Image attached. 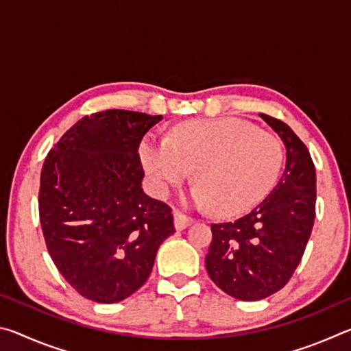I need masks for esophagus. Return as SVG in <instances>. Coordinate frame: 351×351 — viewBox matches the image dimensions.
Wrapping results in <instances>:
<instances>
[{"label":"esophagus","instance_id":"obj_1","mask_svg":"<svg viewBox=\"0 0 351 351\" xmlns=\"http://www.w3.org/2000/svg\"><path fill=\"white\" fill-rule=\"evenodd\" d=\"M173 219H175V228H176L178 230L186 229V228H189L190 224L193 223V218L184 215V213L180 212V210H175V212H173Z\"/></svg>","mask_w":351,"mask_h":351}]
</instances>
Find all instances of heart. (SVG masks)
Listing matches in <instances>:
<instances>
[{"instance_id":"obj_1","label":"heart","mask_w":351,"mask_h":351,"mask_svg":"<svg viewBox=\"0 0 351 351\" xmlns=\"http://www.w3.org/2000/svg\"><path fill=\"white\" fill-rule=\"evenodd\" d=\"M141 159L158 197H167L195 170L198 187L190 195L192 203L232 217L271 192L285 153L276 134L243 119L219 117L181 123L170 139L147 138Z\"/></svg>"}]
</instances>
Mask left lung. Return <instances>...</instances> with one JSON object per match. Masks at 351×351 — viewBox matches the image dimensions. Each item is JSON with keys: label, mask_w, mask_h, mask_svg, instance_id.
I'll return each instance as SVG.
<instances>
[{"label": "left lung", "mask_w": 351, "mask_h": 351, "mask_svg": "<svg viewBox=\"0 0 351 351\" xmlns=\"http://www.w3.org/2000/svg\"><path fill=\"white\" fill-rule=\"evenodd\" d=\"M287 147L277 186L247 215L213 223L206 269L219 289L239 300L280 291L299 266L316 218V169L306 145L280 119L260 112Z\"/></svg>", "instance_id": "left-lung-1"}]
</instances>
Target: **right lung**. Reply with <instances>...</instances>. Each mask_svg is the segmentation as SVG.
<instances>
[{"mask_svg":"<svg viewBox=\"0 0 351 351\" xmlns=\"http://www.w3.org/2000/svg\"><path fill=\"white\" fill-rule=\"evenodd\" d=\"M162 116L106 110L85 116L47 153L38 212L47 252L71 287L114 304L147 282L175 232L162 201L142 190L138 148Z\"/></svg>","mask_w":351,"mask_h":351,"instance_id":"add662e5","label":"right lung"}]
</instances>
